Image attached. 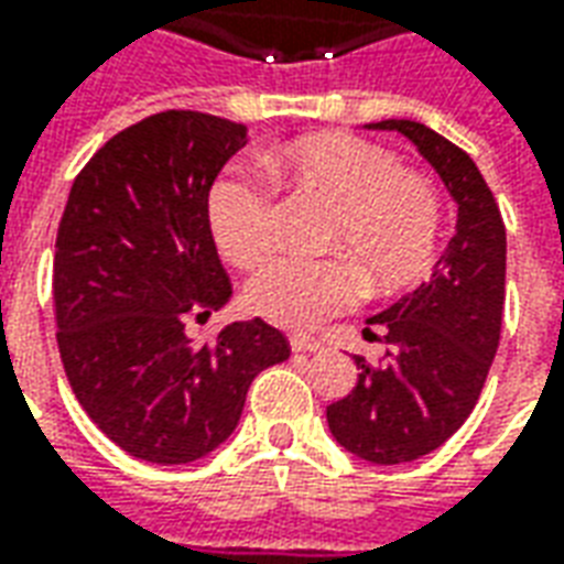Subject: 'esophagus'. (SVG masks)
Returning a JSON list of instances; mask_svg holds the SVG:
<instances>
[{"label":"esophagus","instance_id":"1","mask_svg":"<svg viewBox=\"0 0 564 564\" xmlns=\"http://www.w3.org/2000/svg\"><path fill=\"white\" fill-rule=\"evenodd\" d=\"M290 347H293V354H317V350H323V341L311 338V335H293Z\"/></svg>","mask_w":564,"mask_h":564}]
</instances>
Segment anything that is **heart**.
I'll list each match as a JSON object with an SVG mask.
<instances>
[{
    "mask_svg": "<svg viewBox=\"0 0 564 564\" xmlns=\"http://www.w3.org/2000/svg\"><path fill=\"white\" fill-rule=\"evenodd\" d=\"M274 184L293 186L332 210L323 247L343 259L281 257L247 281V307L286 329L317 326L350 307L366 286L387 293L414 281L435 253L441 205L420 174L402 172L390 150L354 135L295 141L262 160ZM208 220L220 253L235 265H253L274 250L278 202L265 177L223 174L210 186Z\"/></svg>",
    "mask_w": 564,
    "mask_h": 564,
    "instance_id": "obj_1",
    "label": "heart"
}]
</instances>
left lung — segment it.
Instances as JSON below:
<instances>
[{"instance_id":"obj_1","label":"left lung","mask_w":564,"mask_h":564,"mask_svg":"<svg viewBox=\"0 0 564 564\" xmlns=\"http://www.w3.org/2000/svg\"><path fill=\"white\" fill-rule=\"evenodd\" d=\"M411 139L459 208L456 235L414 293L368 323L387 344L378 366L356 356L359 380L326 408L344 449L375 465L414 462L459 429L496 359L505 311V220L484 174L462 148L416 120H380Z\"/></svg>"}]
</instances>
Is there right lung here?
I'll use <instances>...</instances> for the list:
<instances>
[{
	"label": "right lung",
	"mask_w": 564,
	"mask_h": 564,
	"mask_svg": "<svg viewBox=\"0 0 564 564\" xmlns=\"http://www.w3.org/2000/svg\"><path fill=\"white\" fill-rule=\"evenodd\" d=\"M245 144L241 123L162 111L105 141L68 193L54 253L59 359L87 416L135 459L208 456L235 432L253 378L290 356L259 317L214 344L184 332L232 295L208 193Z\"/></svg>",
	"instance_id": "obj_1"
}]
</instances>
